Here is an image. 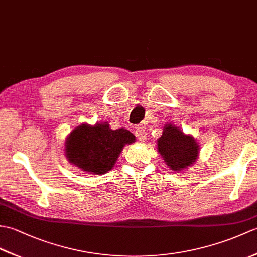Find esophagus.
<instances>
[{
	"label": "esophagus",
	"instance_id": "obj_1",
	"mask_svg": "<svg viewBox=\"0 0 257 257\" xmlns=\"http://www.w3.org/2000/svg\"><path fill=\"white\" fill-rule=\"evenodd\" d=\"M135 134H136V137L138 138L139 141H141V143H144V141H146L147 139V134H146V130L143 128V127H137L135 130Z\"/></svg>",
	"mask_w": 257,
	"mask_h": 257
}]
</instances>
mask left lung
Wrapping results in <instances>:
<instances>
[{"label":"left lung","instance_id":"8db88e82","mask_svg":"<svg viewBox=\"0 0 257 257\" xmlns=\"http://www.w3.org/2000/svg\"><path fill=\"white\" fill-rule=\"evenodd\" d=\"M158 151L168 167L173 171H181L193 165L199 156V145L190 135H184L177 125L168 123L161 137L157 140Z\"/></svg>","mask_w":257,"mask_h":257}]
</instances>
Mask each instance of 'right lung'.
<instances>
[{"instance_id": "add662e5", "label": "right lung", "mask_w": 257, "mask_h": 257, "mask_svg": "<svg viewBox=\"0 0 257 257\" xmlns=\"http://www.w3.org/2000/svg\"><path fill=\"white\" fill-rule=\"evenodd\" d=\"M135 141V136L124 128L112 130L108 122L83 123L66 138L65 155L80 170L102 174L111 170L124 145Z\"/></svg>"}]
</instances>
